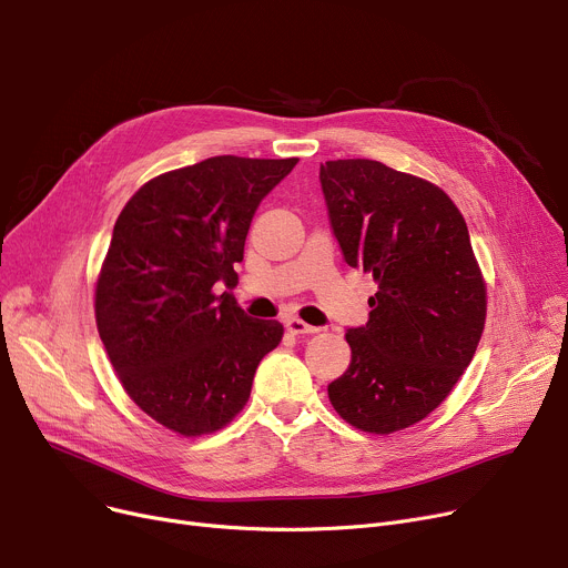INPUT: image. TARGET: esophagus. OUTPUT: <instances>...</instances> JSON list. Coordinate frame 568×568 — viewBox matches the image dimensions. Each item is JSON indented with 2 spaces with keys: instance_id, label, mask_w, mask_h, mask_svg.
Here are the masks:
<instances>
[{
  "instance_id": "34e87169",
  "label": "esophagus",
  "mask_w": 568,
  "mask_h": 568,
  "mask_svg": "<svg viewBox=\"0 0 568 568\" xmlns=\"http://www.w3.org/2000/svg\"><path fill=\"white\" fill-rule=\"evenodd\" d=\"M286 329L291 332V335H316V332H318V327L307 325L305 321H300V318H288Z\"/></svg>"
}]
</instances>
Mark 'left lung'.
Returning a JSON list of instances; mask_svg holds the SVG:
<instances>
[{
	"mask_svg": "<svg viewBox=\"0 0 568 568\" xmlns=\"http://www.w3.org/2000/svg\"><path fill=\"white\" fill-rule=\"evenodd\" d=\"M321 187L346 263L378 284L327 396L351 426L387 436L436 410L468 369L486 284L468 224L438 185L355 158L321 164Z\"/></svg>",
	"mask_w": 568,
	"mask_h": 568,
	"instance_id": "1",
	"label": "left lung"
}]
</instances>
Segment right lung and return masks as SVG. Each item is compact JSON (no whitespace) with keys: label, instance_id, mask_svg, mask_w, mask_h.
Wrapping results in <instances>:
<instances>
[{"label":"right lung","instance_id":"obj_1","mask_svg":"<svg viewBox=\"0 0 568 568\" xmlns=\"http://www.w3.org/2000/svg\"><path fill=\"white\" fill-rule=\"evenodd\" d=\"M295 164L215 155L144 183L114 224L95 282L98 335L132 402L181 436L236 417L282 342V323L213 288L239 284L233 263L261 199Z\"/></svg>","mask_w":568,"mask_h":568}]
</instances>
